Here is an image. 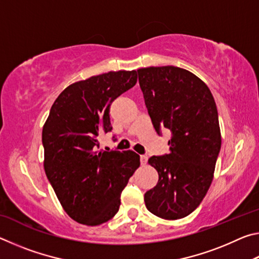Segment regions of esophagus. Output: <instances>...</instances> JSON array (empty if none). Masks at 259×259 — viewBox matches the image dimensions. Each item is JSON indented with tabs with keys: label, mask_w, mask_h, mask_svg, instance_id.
I'll return each instance as SVG.
<instances>
[{
	"label": "esophagus",
	"mask_w": 259,
	"mask_h": 259,
	"mask_svg": "<svg viewBox=\"0 0 259 259\" xmlns=\"http://www.w3.org/2000/svg\"><path fill=\"white\" fill-rule=\"evenodd\" d=\"M140 163H142V165H145L147 163V156L146 155H140Z\"/></svg>",
	"instance_id": "obj_1"
}]
</instances>
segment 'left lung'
<instances>
[{"instance_id":"left-lung-1","label":"left lung","mask_w":259,"mask_h":259,"mask_svg":"<svg viewBox=\"0 0 259 259\" xmlns=\"http://www.w3.org/2000/svg\"><path fill=\"white\" fill-rule=\"evenodd\" d=\"M153 126L171 131L169 154L152 156L159 182L144 196L155 216L175 221L199 207L211 185L222 137L216 103L207 84L175 66L138 69Z\"/></svg>"}]
</instances>
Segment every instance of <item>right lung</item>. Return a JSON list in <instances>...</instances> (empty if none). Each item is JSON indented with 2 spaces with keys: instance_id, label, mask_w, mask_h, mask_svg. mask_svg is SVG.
Wrapping results in <instances>:
<instances>
[{
  "instance_id": "add662e5",
  "label": "right lung",
  "mask_w": 259,
  "mask_h": 259,
  "mask_svg": "<svg viewBox=\"0 0 259 259\" xmlns=\"http://www.w3.org/2000/svg\"><path fill=\"white\" fill-rule=\"evenodd\" d=\"M136 82V71H117L73 83L43 125L46 175L65 211L80 224L100 225L115 216L121 192L140 165L133 151H96L98 136L112 130V102Z\"/></svg>"
}]
</instances>
